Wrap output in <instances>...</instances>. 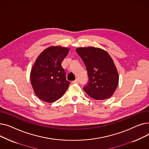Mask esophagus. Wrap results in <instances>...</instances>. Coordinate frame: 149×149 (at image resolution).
I'll return each mask as SVG.
<instances>
[{
  "instance_id": "1",
  "label": "esophagus",
  "mask_w": 149,
  "mask_h": 149,
  "mask_svg": "<svg viewBox=\"0 0 149 149\" xmlns=\"http://www.w3.org/2000/svg\"><path fill=\"white\" fill-rule=\"evenodd\" d=\"M73 84H79V80H77V79H76V80H75L74 81H72V82Z\"/></svg>"
}]
</instances>
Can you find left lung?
Wrapping results in <instances>:
<instances>
[{
	"label": "left lung",
	"instance_id": "left-lung-1",
	"mask_svg": "<svg viewBox=\"0 0 149 149\" xmlns=\"http://www.w3.org/2000/svg\"><path fill=\"white\" fill-rule=\"evenodd\" d=\"M88 71L89 83L83 90L91 98L103 100L110 98L116 91L119 75L113 60L107 52L95 47L76 49Z\"/></svg>",
	"mask_w": 149,
	"mask_h": 149
}]
</instances>
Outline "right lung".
<instances>
[{
  "instance_id": "obj_1",
  "label": "right lung",
  "mask_w": 149,
  "mask_h": 149,
  "mask_svg": "<svg viewBox=\"0 0 149 149\" xmlns=\"http://www.w3.org/2000/svg\"><path fill=\"white\" fill-rule=\"evenodd\" d=\"M69 48L53 46L43 51L35 61L31 70L30 80L35 94L41 100L52 103L60 98L68 89L70 82L66 80L61 62Z\"/></svg>"
}]
</instances>
